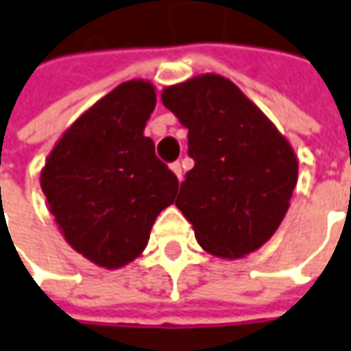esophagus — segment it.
<instances>
[{
  "label": "esophagus",
  "instance_id": "1",
  "mask_svg": "<svg viewBox=\"0 0 351 351\" xmlns=\"http://www.w3.org/2000/svg\"><path fill=\"white\" fill-rule=\"evenodd\" d=\"M171 169H173V173H175V175H176V178L180 180V178H182V165L176 161V163L171 165Z\"/></svg>",
  "mask_w": 351,
  "mask_h": 351
}]
</instances>
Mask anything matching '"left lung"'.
<instances>
[{"label": "left lung", "mask_w": 351, "mask_h": 351, "mask_svg": "<svg viewBox=\"0 0 351 351\" xmlns=\"http://www.w3.org/2000/svg\"><path fill=\"white\" fill-rule=\"evenodd\" d=\"M163 104L188 128V171L176 208L213 256L241 258L276 233L297 184L287 139L235 83L198 75L167 87Z\"/></svg>", "instance_id": "obj_1"}]
</instances>
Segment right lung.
I'll return each instance as SVG.
<instances>
[{"mask_svg":"<svg viewBox=\"0 0 351 351\" xmlns=\"http://www.w3.org/2000/svg\"><path fill=\"white\" fill-rule=\"evenodd\" d=\"M155 101L147 81L118 85L71 124L40 175L67 243L103 268L141 254L153 221L178 192V178L143 136Z\"/></svg>","mask_w":351,"mask_h":351,"instance_id":"obj_1","label":"right lung"}]
</instances>
